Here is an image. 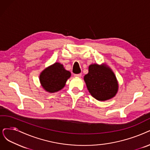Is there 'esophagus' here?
Instances as JSON below:
<instances>
[{"label": "esophagus", "mask_w": 150, "mask_h": 150, "mask_svg": "<svg viewBox=\"0 0 150 150\" xmlns=\"http://www.w3.org/2000/svg\"><path fill=\"white\" fill-rule=\"evenodd\" d=\"M81 75H82L81 73H80V74H75L74 76L76 77H80L81 76Z\"/></svg>", "instance_id": "esophagus-1"}]
</instances>
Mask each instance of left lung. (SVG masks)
Segmentation results:
<instances>
[{
    "instance_id": "left-lung-1",
    "label": "left lung",
    "mask_w": 150,
    "mask_h": 150,
    "mask_svg": "<svg viewBox=\"0 0 150 150\" xmlns=\"http://www.w3.org/2000/svg\"><path fill=\"white\" fill-rule=\"evenodd\" d=\"M89 93L98 101H106L115 97L119 84L112 70L106 64H91L88 73L83 77Z\"/></svg>"
}]
</instances>
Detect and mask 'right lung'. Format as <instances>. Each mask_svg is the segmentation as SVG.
I'll use <instances>...</instances> for the list:
<instances>
[{
  "label": "right lung",
  "instance_id": "obj_1",
  "mask_svg": "<svg viewBox=\"0 0 150 150\" xmlns=\"http://www.w3.org/2000/svg\"><path fill=\"white\" fill-rule=\"evenodd\" d=\"M71 75L70 72L66 70L62 64L55 62L41 72L39 81L45 91L55 93L59 91L65 86Z\"/></svg>",
  "mask_w": 150,
  "mask_h": 150
}]
</instances>
